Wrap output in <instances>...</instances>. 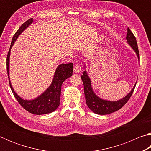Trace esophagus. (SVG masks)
Returning a JSON list of instances; mask_svg holds the SVG:
<instances>
[{
  "label": "esophagus",
  "mask_w": 151,
  "mask_h": 151,
  "mask_svg": "<svg viewBox=\"0 0 151 151\" xmlns=\"http://www.w3.org/2000/svg\"><path fill=\"white\" fill-rule=\"evenodd\" d=\"M81 70V67L80 65H75L74 66V71H75V73H80Z\"/></svg>",
  "instance_id": "esophagus-1"
}]
</instances>
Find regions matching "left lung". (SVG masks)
<instances>
[{
	"label": "left lung",
	"mask_w": 151,
	"mask_h": 151,
	"mask_svg": "<svg viewBox=\"0 0 151 151\" xmlns=\"http://www.w3.org/2000/svg\"><path fill=\"white\" fill-rule=\"evenodd\" d=\"M126 40L128 44L131 46V48L136 53L138 57V60H139V49H138L136 38H135L134 35L131 32V30L129 28L127 29ZM84 68L86 69L85 65H84ZM81 78L84 85V91H85V96L86 104H87L88 108L93 112L97 114H101V115L111 114L112 112L119 111L120 109H121L127 103L130 97L131 96L132 94L133 93L134 87L137 84V83L134 84L133 88L131 89L130 93L127 94L123 98L119 99L118 101H111L101 99L95 94L93 91V87H92L91 78L88 75L86 70L83 72V75H81Z\"/></svg>",
	"instance_id": "1"
}]
</instances>
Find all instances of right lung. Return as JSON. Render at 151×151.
Returning <instances> with one entry per match:
<instances>
[{"mask_svg": "<svg viewBox=\"0 0 151 151\" xmlns=\"http://www.w3.org/2000/svg\"><path fill=\"white\" fill-rule=\"evenodd\" d=\"M32 22V19H30L27 20L24 23L21 25V27L19 28L12 37L11 47H10V49L8 55H7L6 68L9 80V85L17 101L25 110H27L30 113L40 115V114L50 113V112L55 111L59 106L61 86L66 78L70 77L73 75V63H70L68 64H60L58 65L55 70L50 85L40 95L36 97L35 99H33L32 100H26V99H22L18 95L16 92L14 91L11 85V81H10L9 66L11 50L18 37H19V35L24 30H26Z\"/></svg>", "mask_w": 151, "mask_h": 151, "instance_id": "1", "label": "right lung"}]
</instances>
